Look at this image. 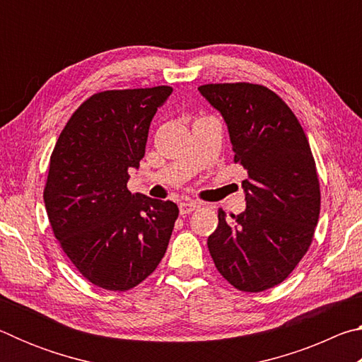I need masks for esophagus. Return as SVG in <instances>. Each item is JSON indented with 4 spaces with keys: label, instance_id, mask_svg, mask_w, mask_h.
Returning a JSON list of instances; mask_svg holds the SVG:
<instances>
[{
    "label": "esophagus",
    "instance_id": "esophagus-1",
    "mask_svg": "<svg viewBox=\"0 0 362 362\" xmlns=\"http://www.w3.org/2000/svg\"><path fill=\"white\" fill-rule=\"evenodd\" d=\"M198 207H201L199 201H183V203H180L179 209H180L182 216H187V214L196 211V209H198Z\"/></svg>",
    "mask_w": 362,
    "mask_h": 362
}]
</instances>
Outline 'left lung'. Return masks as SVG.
Masks as SVG:
<instances>
[{
  "instance_id": "left-lung-1",
  "label": "left lung",
  "mask_w": 362,
  "mask_h": 362,
  "mask_svg": "<svg viewBox=\"0 0 362 362\" xmlns=\"http://www.w3.org/2000/svg\"><path fill=\"white\" fill-rule=\"evenodd\" d=\"M228 126L243 180L246 211L226 216L207 247L218 273L243 292L278 286L303 259L315 238L321 188L308 139L278 94L250 83L199 86Z\"/></svg>"
}]
</instances>
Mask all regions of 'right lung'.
Listing matches in <instances>:
<instances>
[{
  "label": "right lung",
  "mask_w": 362,
  "mask_h": 362,
  "mask_svg": "<svg viewBox=\"0 0 362 362\" xmlns=\"http://www.w3.org/2000/svg\"><path fill=\"white\" fill-rule=\"evenodd\" d=\"M169 86L90 95L70 116L49 161L46 212L54 236L89 283L126 292L166 254L179 207L127 189Z\"/></svg>",
  "instance_id": "obj_1"
}]
</instances>
